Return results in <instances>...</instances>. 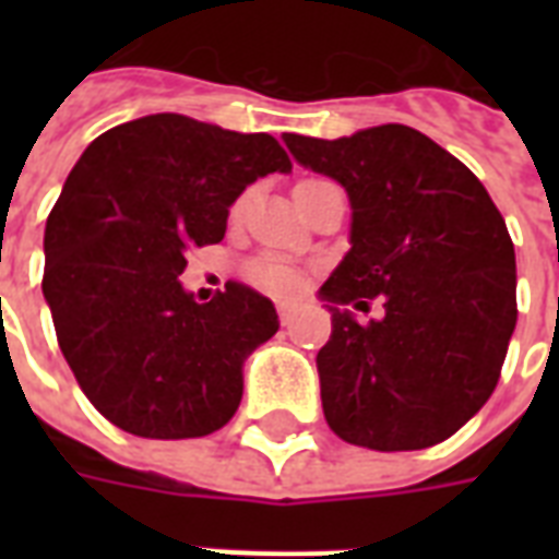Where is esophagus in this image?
<instances>
[{"mask_svg":"<svg viewBox=\"0 0 559 559\" xmlns=\"http://www.w3.org/2000/svg\"><path fill=\"white\" fill-rule=\"evenodd\" d=\"M298 313V305H293V301H278V319L281 324H289L293 319H296Z\"/></svg>","mask_w":559,"mask_h":559,"instance_id":"esophagus-1","label":"esophagus"}]
</instances>
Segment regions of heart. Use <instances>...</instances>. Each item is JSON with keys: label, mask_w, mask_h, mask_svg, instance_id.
<instances>
[{"label": "heart", "mask_w": 559, "mask_h": 559, "mask_svg": "<svg viewBox=\"0 0 559 559\" xmlns=\"http://www.w3.org/2000/svg\"><path fill=\"white\" fill-rule=\"evenodd\" d=\"M249 278H252V284H258L266 293H275V296H293L301 287V272L289 261H281V258H258L249 266Z\"/></svg>", "instance_id": "1"}]
</instances>
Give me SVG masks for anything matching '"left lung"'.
<instances>
[{
    "mask_svg": "<svg viewBox=\"0 0 559 559\" xmlns=\"http://www.w3.org/2000/svg\"><path fill=\"white\" fill-rule=\"evenodd\" d=\"M298 165L350 200V249L319 289L328 426L380 452L426 450L493 394L516 328V254L476 174L406 124L342 139L284 133ZM380 297L383 316L359 323Z\"/></svg>",
    "mask_w": 559,
    "mask_h": 559,
    "instance_id": "8db88e82",
    "label": "left lung"
}]
</instances>
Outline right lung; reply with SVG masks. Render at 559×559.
Wrapping results in <instances>:
<instances>
[{"label": "right lung", "instance_id": "obj_1", "mask_svg": "<svg viewBox=\"0 0 559 559\" xmlns=\"http://www.w3.org/2000/svg\"><path fill=\"white\" fill-rule=\"evenodd\" d=\"M289 170L272 135L177 112L112 127L83 151L46 219L43 296L109 424L179 441L231 420L246 357L275 336L278 313L235 281L200 305L179 275L191 249L223 240L246 186Z\"/></svg>", "mask_w": 559, "mask_h": 559}]
</instances>
